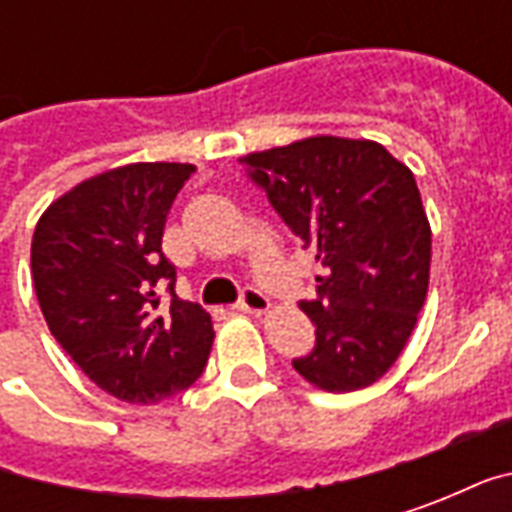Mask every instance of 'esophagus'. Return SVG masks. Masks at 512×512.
<instances>
[{
  "label": "esophagus",
  "instance_id": "34e87169",
  "mask_svg": "<svg viewBox=\"0 0 512 512\" xmlns=\"http://www.w3.org/2000/svg\"><path fill=\"white\" fill-rule=\"evenodd\" d=\"M268 307H271V301H268L266 293L252 288V285H246V288L241 290V299L235 304V310L238 312H252V315H260V312H266Z\"/></svg>",
  "mask_w": 512,
  "mask_h": 512
}]
</instances>
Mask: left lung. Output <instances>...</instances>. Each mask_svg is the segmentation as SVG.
<instances>
[{
  "label": "left lung",
  "mask_w": 512,
  "mask_h": 512,
  "mask_svg": "<svg viewBox=\"0 0 512 512\" xmlns=\"http://www.w3.org/2000/svg\"><path fill=\"white\" fill-rule=\"evenodd\" d=\"M246 178L315 249L318 299L299 301L315 348L296 373L326 392H354L384 376L428 296L430 224L417 180L384 145L310 136L241 158Z\"/></svg>",
  "instance_id": "left-lung-1"
}]
</instances>
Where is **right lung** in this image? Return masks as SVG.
Listing matches in <instances>:
<instances>
[{
    "instance_id": "add662e5",
    "label": "right lung",
    "mask_w": 512,
    "mask_h": 512,
    "mask_svg": "<svg viewBox=\"0 0 512 512\" xmlns=\"http://www.w3.org/2000/svg\"><path fill=\"white\" fill-rule=\"evenodd\" d=\"M191 164H128L51 202L32 235V282L54 340L126 403H158L200 378L211 315L180 301L161 249Z\"/></svg>"
}]
</instances>
